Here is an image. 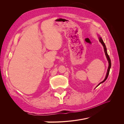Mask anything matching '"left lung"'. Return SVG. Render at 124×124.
Here are the masks:
<instances>
[{
	"mask_svg": "<svg viewBox=\"0 0 124 124\" xmlns=\"http://www.w3.org/2000/svg\"><path fill=\"white\" fill-rule=\"evenodd\" d=\"M98 38H99V41H100V42L101 44H102V45L103 46V48H104V53H105V55H106V57H107V60H108V70H107V74H106V77H105V78L104 79V80H103V81L101 82H100V83L98 85H97V86H96V87H97V86H98L100 84L103 83V82L107 80V78H108V74H109L110 70L111 67V59H110V58L109 56H108V53H107V48H106V45H105V44H104V42H103V41L102 39L101 38V37L99 36V35H98Z\"/></svg>",
	"mask_w": 124,
	"mask_h": 124,
	"instance_id": "left-lung-1",
	"label": "left lung"
}]
</instances>
